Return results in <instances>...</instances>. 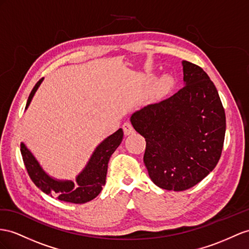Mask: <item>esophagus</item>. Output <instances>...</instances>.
Here are the masks:
<instances>
[{
  "label": "esophagus",
  "mask_w": 249,
  "mask_h": 249,
  "mask_svg": "<svg viewBox=\"0 0 249 249\" xmlns=\"http://www.w3.org/2000/svg\"><path fill=\"white\" fill-rule=\"evenodd\" d=\"M122 128H123V130H124V135L125 136H128V135H130V133H132L133 132V127H132V125H131V123L130 122H125L124 124H123V126H122Z\"/></svg>",
  "instance_id": "obj_1"
}]
</instances>
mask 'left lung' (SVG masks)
Segmentation results:
<instances>
[{"mask_svg":"<svg viewBox=\"0 0 249 249\" xmlns=\"http://www.w3.org/2000/svg\"><path fill=\"white\" fill-rule=\"evenodd\" d=\"M182 65L185 86L130 118L145 138L143 159L151 181L175 191L195 186L213 171L226 130L225 111L213 81L196 64L183 61Z\"/></svg>","mask_w":249,"mask_h":249,"instance_id":"obj_1","label":"left lung"}]
</instances>
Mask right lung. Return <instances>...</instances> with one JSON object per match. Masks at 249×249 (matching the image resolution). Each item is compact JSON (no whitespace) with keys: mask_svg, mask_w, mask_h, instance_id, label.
Wrapping results in <instances>:
<instances>
[{"mask_svg":"<svg viewBox=\"0 0 249 249\" xmlns=\"http://www.w3.org/2000/svg\"><path fill=\"white\" fill-rule=\"evenodd\" d=\"M43 79L37 82L31 90L27 100L26 109ZM123 136V130L120 128L106 138L95 148L85 168L75 178V184L72 181L56 180L49 177L24 143H21V154L30 179L43 193L50 196H58L60 201L83 204L94 199L101 193L102 187L105 185L108 161L122 142Z\"/></svg>","mask_w":249,"mask_h":249,"instance_id":"obj_1","label":"right lung"}]
</instances>
